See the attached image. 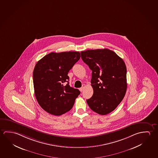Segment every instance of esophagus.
Returning a JSON list of instances; mask_svg holds the SVG:
<instances>
[{
	"label": "esophagus",
	"instance_id": "34e87169",
	"mask_svg": "<svg viewBox=\"0 0 158 158\" xmlns=\"http://www.w3.org/2000/svg\"><path fill=\"white\" fill-rule=\"evenodd\" d=\"M85 85H83V86L81 87V88H80V89H79V90H80V91H83L84 90V89H85Z\"/></svg>",
	"mask_w": 158,
	"mask_h": 158
}]
</instances>
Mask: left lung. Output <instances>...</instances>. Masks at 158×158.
<instances>
[{
    "instance_id": "8db88e82",
    "label": "left lung",
    "mask_w": 158,
    "mask_h": 158,
    "mask_svg": "<svg viewBox=\"0 0 158 158\" xmlns=\"http://www.w3.org/2000/svg\"><path fill=\"white\" fill-rule=\"evenodd\" d=\"M81 59L92 70L93 95L86 100L93 111L101 115L113 111L127 90V68L123 60L107 48L80 52Z\"/></svg>"
}]
</instances>
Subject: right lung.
Masks as SVG:
<instances>
[{
    "instance_id": "1",
    "label": "right lung",
    "mask_w": 158,
    "mask_h": 158,
    "mask_svg": "<svg viewBox=\"0 0 158 158\" xmlns=\"http://www.w3.org/2000/svg\"><path fill=\"white\" fill-rule=\"evenodd\" d=\"M80 58L79 52H51L37 63L33 72L35 95L48 113L60 116L72 108L80 92L69 85L68 74Z\"/></svg>"
}]
</instances>
